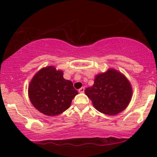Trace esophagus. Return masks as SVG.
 Instances as JSON below:
<instances>
[{
    "instance_id": "esophagus-1",
    "label": "esophagus",
    "mask_w": 157,
    "mask_h": 157,
    "mask_svg": "<svg viewBox=\"0 0 157 157\" xmlns=\"http://www.w3.org/2000/svg\"><path fill=\"white\" fill-rule=\"evenodd\" d=\"M84 90H85L84 87H82V88H80V89H79L78 90V91H79V93H84Z\"/></svg>"
}]
</instances>
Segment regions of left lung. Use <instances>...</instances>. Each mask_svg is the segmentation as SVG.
<instances>
[{"label": "left lung", "mask_w": 157, "mask_h": 157, "mask_svg": "<svg viewBox=\"0 0 157 157\" xmlns=\"http://www.w3.org/2000/svg\"><path fill=\"white\" fill-rule=\"evenodd\" d=\"M84 92L98 111L111 116L123 111L132 95L129 82L113 69L95 76L94 86L86 88Z\"/></svg>", "instance_id": "obj_1"}]
</instances>
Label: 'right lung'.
Wrapping results in <instances>:
<instances>
[{
	"instance_id": "obj_1",
	"label": "right lung",
	"mask_w": 157,
	"mask_h": 157,
	"mask_svg": "<svg viewBox=\"0 0 157 157\" xmlns=\"http://www.w3.org/2000/svg\"><path fill=\"white\" fill-rule=\"evenodd\" d=\"M28 94L37 110L52 116L68 109L78 93L72 82L63 78L62 71L48 66L34 76L29 85Z\"/></svg>"
}]
</instances>
